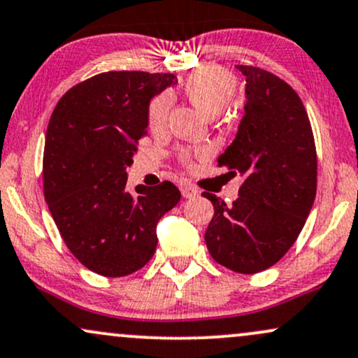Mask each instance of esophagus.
Returning <instances> with one entry per match:
<instances>
[{
    "mask_svg": "<svg viewBox=\"0 0 358 358\" xmlns=\"http://www.w3.org/2000/svg\"><path fill=\"white\" fill-rule=\"evenodd\" d=\"M198 192L195 187H193V185H190V183H183L182 185V195L185 196V198H193V196H198Z\"/></svg>",
    "mask_w": 358,
    "mask_h": 358,
    "instance_id": "34e87169",
    "label": "esophagus"
}]
</instances>
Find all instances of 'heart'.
Here are the masks:
<instances>
[{
	"mask_svg": "<svg viewBox=\"0 0 358 358\" xmlns=\"http://www.w3.org/2000/svg\"><path fill=\"white\" fill-rule=\"evenodd\" d=\"M182 90L201 115H205L206 118H213L234 100L236 93V80L230 71L206 66L188 75L183 80ZM170 106L171 96L168 93L158 94L150 101L148 124L152 130H162L165 127Z\"/></svg>",
	"mask_w": 358,
	"mask_h": 358,
	"instance_id": "obj_1",
	"label": "heart"
}]
</instances>
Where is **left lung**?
Instances as JSON below:
<instances>
[{"label": "left lung", "instance_id": "left-lung-1", "mask_svg": "<svg viewBox=\"0 0 358 358\" xmlns=\"http://www.w3.org/2000/svg\"><path fill=\"white\" fill-rule=\"evenodd\" d=\"M236 70L245 76V115L218 166L243 183L231 206L203 193L215 208L205 242L220 265L258 273L277 264L302 231L317 193V152L292 86L260 68Z\"/></svg>", "mask_w": 358, "mask_h": 358}]
</instances>
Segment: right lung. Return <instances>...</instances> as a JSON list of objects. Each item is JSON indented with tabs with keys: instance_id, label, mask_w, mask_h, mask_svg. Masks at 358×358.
<instances>
[{
	"instance_id": "1",
	"label": "right lung",
	"mask_w": 358,
	"mask_h": 358,
	"mask_svg": "<svg viewBox=\"0 0 358 358\" xmlns=\"http://www.w3.org/2000/svg\"><path fill=\"white\" fill-rule=\"evenodd\" d=\"M175 83L171 73H101L68 90L50 118L45 200L70 252L103 277H124L148 264L158 222L182 196L170 182L127 190L150 101Z\"/></svg>"
}]
</instances>
